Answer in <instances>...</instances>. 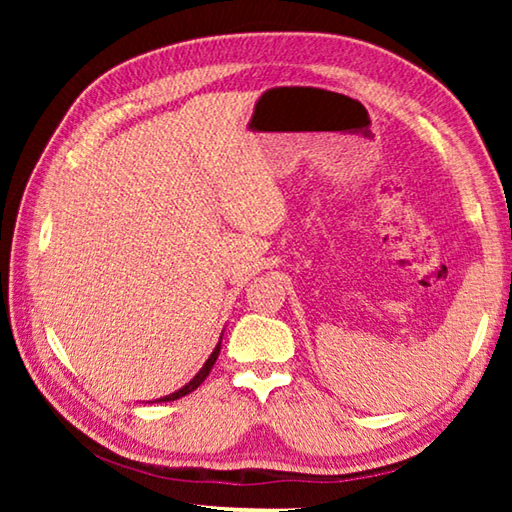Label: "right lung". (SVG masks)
Masks as SVG:
<instances>
[{
	"mask_svg": "<svg viewBox=\"0 0 512 512\" xmlns=\"http://www.w3.org/2000/svg\"><path fill=\"white\" fill-rule=\"evenodd\" d=\"M219 352H221V343L219 345H216V348H214V352L210 354V359H207L205 361V366L201 368V370H198V375L192 379V381H189V384L187 386H183V388H180V391H176V393H171V395H167V397H160V400L158 402H173V400H180V397H185V395H189V393H192V391H196V388L198 386H201L203 384V381H205V377L207 375H210V370L214 368V363H216V359H219Z\"/></svg>",
	"mask_w": 512,
	"mask_h": 512,
	"instance_id": "1",
	"label": "right lung"
}]
</instances>
